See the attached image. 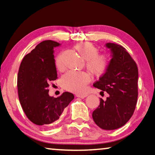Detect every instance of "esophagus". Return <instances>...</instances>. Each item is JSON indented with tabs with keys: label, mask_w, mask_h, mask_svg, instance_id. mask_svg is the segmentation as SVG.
<instances>
[{
	"label": "esophagus",
	"mask_w": 155,
	"mask_h": 155,
	"mask_svg": "<svg viewBox=\"0 0 155 155\" xmlns=\"http://www.w3.org/2000/svg\"><path fill=\"white\" fill-rule=\"evenodd\" d=\"M87 96V94H77V95H76V97H80L81 99H84L85 97H86Z\"/></svg>",
	"instance_id": "1"
}]
</instances>
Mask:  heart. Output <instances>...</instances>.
<instances>
[{
    "instance_id": "obj_1",
    "label": "heart",
    "mask_w": 155,
    "mask_h": 155,
    "mask_svg": "<svg viewBox=\"0 0 155 155\" xmlns=\"http://www.w3.org/2000/svg\"><path fill=\"white\" fill-rule=\"evenodd\" d=\"M75 49L83 59L86 61V67L95 77H101L104 74L109 65V60L106 55L98 54L97 48L90 42H81L75 46ZM58 70L62 69L61 55H58L55 61ZM91 77L89 74L70 71L64 74L61 79L63 87L67 91L83 93L86 85L91 81Z\"/></svg>"
}]
</instances>
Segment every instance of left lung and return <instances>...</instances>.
Wrapping results in <instances>:
<instances>
[{
    "label": "left lung",
    "mask_w": 155,
    "mask_h": 155,
    "mask_svg": "<svg viewBox=\"0 0 155 155\" xmlns=\"http://www.w3.org/2000/svg\"><path fill=\"white\" fill-rule=\"evenodd\" d=\"M111 59L104 74L93 84L94 87L109 94L107 100L100 99L92 118L98 127L114 130L124 125L135 110L138 98L137 65L126 48L115 43H107Z\"/></svg>",
    "instance_id": "8db88e82"
}]
</instances>
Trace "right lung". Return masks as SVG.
Segmentation results:
<instances>
[{
	"instance_id": "right-lung-1",
	"label": "right lung",
	"mask_w": 155,
	"mask_h": 155,
	"mask_svg": "<svg viewBox=\"0 0 155 155\" xmlns=\"http://www.w3.org/2000/svg\"><path fill=\"white\" fill-rule=\"evenodd\" d=\"M61 44L52 40L40 42L23 58L18 70V99L30 120L47 127L59 119L63 110L74 100L68 92L55 98L48 94L49 82L58 78L55 64V47Z\"/></svg>"
}]
</instances>
